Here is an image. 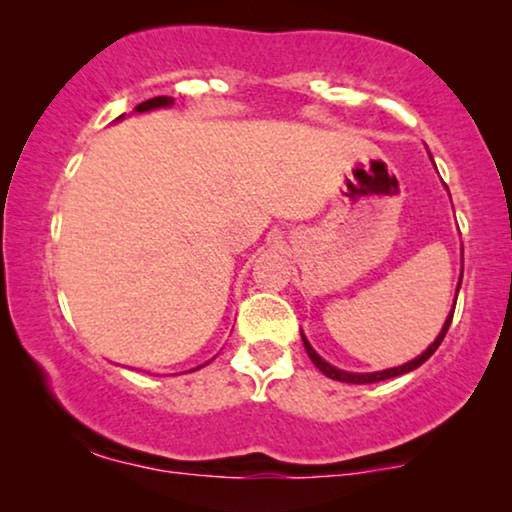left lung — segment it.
<instances>
[{"label":"left lung","mask_w":512,"mask_h":512,"mask_svg":"<svg viewBox=\"0 0 512 512\" xmlns=\"http://www.w3.org/2000/svg\"><path fill=\"white\" fill-rule=\"evenodd\" d=\"M461 275H464V270H461ZM459 286H461V279H459V284H457V293H459ZM452 314H454V307H452L450 317L445 319L443 331H440V333H438V338L433 340L429 347H426V352L419 354L417 359H412V361H408V363H403V366H398V368H387V370H377V373H347V370L335 368V366H331V363H328V361L321 359V356H319L317 352H314L312 345H310V342H307V338H305L303 333H300V335H303V345H305V352H307V356H310L314 366H317V368L321 370V373H324L326 377H331V380H338V382H349V384H373V382L389 380V377H398V375L410 373V370H415V368L422 366V363H424L426 359H431V354L436 352V349L440 347V342H443L445 333H447V328H450V324H452Z\"/></svg>","instance_id":"obj_1"}]
</instances>
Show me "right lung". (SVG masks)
<instances>
[{
  "instance_id": "obj_1",
  "label": "right lung",
  "mask_w": 512,
  "mask_h": 512,
  "mask_svg": "<svg viewBox=\"0 0 512 512\" xmlns=\"http://www.w3.org/2000/svg\"><path fill=\"white\" fill-rule=\"evenodd\" d=\"M170 104H174L172 97H165V95H163V97H151V100L137 104L135 111H139V114H142V111H151V109H160V107H170ZM198 368H202V366H198ZM198 368H195V370H198Z\"/></svg>"
}]
</instances>
